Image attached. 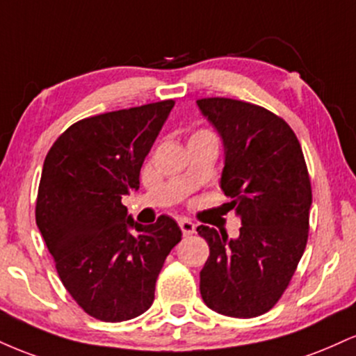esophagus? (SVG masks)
Here are the masks:
<instances>
[{"label": "esophagus", "instance_id": "obj_1", "mask_svg": "<svg viewBox=\"0 0 356 356\" xmlns=\"http://www.w3.org/2000/svg\"><path fill=\"white\" fill-rule=\"evenodd\" d=\"M179 226H181L184 236H189L195 231V224L189 219H181V220H179Z\"/></svg>", "mask_w": 356, "mask_h": 356}]
</instances>
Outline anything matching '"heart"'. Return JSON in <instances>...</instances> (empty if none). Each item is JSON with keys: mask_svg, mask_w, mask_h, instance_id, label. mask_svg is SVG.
Listing matches in <instances>:
<instances>
[{"mask_svg": "<svg viewBox=\"0 0 356 356\" xmlns=\"http://www.w3.org/2000/svg\"><path fill=\"white\" fill-rule=\"evenodd\" d=\"M197 140H216V136L207 129L195 130V132L191 136L189 142H197Z\"/></svg>", "mask_w": 356, "mask_h": 356, "instance_id": "heart-1", "label": "heart"}]
</instances>
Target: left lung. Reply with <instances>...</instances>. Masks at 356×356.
I'll list each match as a JSON object with an SVG mask.
<instances>
[{
    "instance_id": "left-lung-1",
    "label": "left lung",
    "mask_w": 356,
    "mask_h": 356,
    "mask_svg": "<svg viewBox=\"0 0 356 356\" xmlns=\"http://www.w3.org/2000/svg\"><path fill=\"white\" fill-rule=\"evenodd\" d=\"M224 144L220 189L241 218L239 236L199 226L209 244L201 296L232 318L268 313L283 296L309 231L312 182L300 140L281 117L249 102L197 100Z\"/></svg>"
}]
</instances>
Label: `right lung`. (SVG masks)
<instances>
[{
    "mask_svg": "<svg viewBox=\"0 0 356 356\" xmlns=\"http://www.w3.org/2000/svg\"><path fill=\"white\" fill-rule=\"evenodd\" d=\"M174 104L83 118L44 157L36 226L67 291L100 321L132 320L150 308L165 257L182 238L169 216L142 226L122 204L140 186L142 164Z\"/></svg>",
    "mask_w": 356,
    "mask_h": 356,
    "instance_id": "add662e5",
    "label": "right lung"
}]
</instances>
